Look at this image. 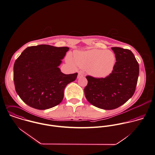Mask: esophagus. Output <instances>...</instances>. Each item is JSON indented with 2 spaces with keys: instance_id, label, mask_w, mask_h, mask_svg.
<instances>
[{
  "instance_id": "1",
  "label": "esophagus",
  "mask_w": 155,
  "mask_h": 155,
  "mask_svg": "<svg viewBox=\"0 0 155 155\" xmlns=\"http://www.w3.org/2000/svg\"><path fill=\"white\" fill-rule=\"evenodd\" d=\"M83 77H84V75H83L81 72H78V76H77V78H80Z\"/></svg>"
}]
</instances>
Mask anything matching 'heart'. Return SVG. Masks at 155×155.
I'll return each mask as SVG.
<instances>
[{
    "instance_id": "obj_1",
    "label": "heart",
    "mask_w": 155,
    "mask_h": 155,
    "mask_svg": "<svg viewBox=\"0 0 155 155\" xmlns=\"http://www.w3.org/2000/svg\"><path fill=\"white\" fill-rule=\"evenodd\" d=\"M76 63L87 73L96 78H104L110 75L115 66L116 56L110 50L93 49L76 53L74 55ZM68 61L72 63L71 57Z\"/></svg>"
}]
</instances>
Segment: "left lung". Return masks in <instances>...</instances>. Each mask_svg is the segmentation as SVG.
Instances as JSON below:
<instances>
[{
  "label": "left lung",
  "instance_id": "obj_1",
  "mask_svg": "<svg viewBox=\"0 0 155 155\" xmlns=\"http://www.w3.org/2000/svg\"><path fill=\"white\" fill-rule=\"evenodd\" d=\"M116 59L112 73L104 78L87 75L84 88L87 100L104 110H113L126 102L135 93L139 75V64L132 52L112 47Z\"/></svg>",
  "mask_w": 155,
  "mask_h": 155
}]
</instances>
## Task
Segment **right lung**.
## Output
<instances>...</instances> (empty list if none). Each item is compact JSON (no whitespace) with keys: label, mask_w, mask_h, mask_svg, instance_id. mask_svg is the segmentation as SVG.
I'll return each mask as SVG.
<instances>
[{"label":"right lung","mask_w":155,"mask_h":155,"mask_svg":"<svg viewBox=\"0 0 155 155\" xmlns=\"http://www.w3.org/2000/svg\"><path fill=\"white\" fill-rule=\"evenodd\" d=\"M69 48L39 45L26 48L15 61L14 81L22 101L38 110L59 104L64 89L77 78L78 73L64 74L59 66Z\"/></svg>","instance_id":"right-lung-1"}]
</instances>
